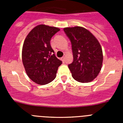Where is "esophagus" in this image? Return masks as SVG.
I'll use <instances>...</instances> for the list:
<instances>
[{
  "label": "esophagus",
  "mask_w": 123,
  "mask_h": 123,
  "mask_svg": "<svg viewBox=\"0 0 123 123\" xmlns=\"http://www.w3.org/2000/svg\"><path fill=\"white\" fill-rule=\"evenodd\" d=\"M65 56H63L62 58H61V60L62 61V62H65Z\"/></svg>",
  "instance_id": "34e87169"
}]
</instances>
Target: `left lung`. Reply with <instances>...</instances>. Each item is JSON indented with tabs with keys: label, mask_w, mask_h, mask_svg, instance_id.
<instances>
[{
	"label": "left lung",
	"mask_w": 123,
	"mask_h": 123,
	"mask_svg": "<svg viewBox=\"0 0 123 123\" xmlns=\"http://www.w3.org/2000/svg\"><path fill=\"white\" fill-rule=\"evenodd\" d=\"M72 45L73 62L68 65L72 76L79 82H89L99 74L103 52L98 40L89 30L81 26L65 28Z\"/></svg>",
	"instance_id": "1"
}]
</instances>
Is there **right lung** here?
<instances>
[{
  "mask_svg": "<svg viewBox=\"0 0 123 123\" xmlns=\"http://www.w3.org/2000/svg\"><path fill=\"white\" fill-rule=\"evenodd\" d=\"M60 30L56 27L37 25L24 41L23 64L28 77L37 84L45 85L52 82L62 63L56 57L50 44L52 37Z\"/></svg>",
  "mask_w": 123,
  "mask_h": 123,
  "instance_id": "obj_1",
  "label": "right lung"
}]
</instances>
